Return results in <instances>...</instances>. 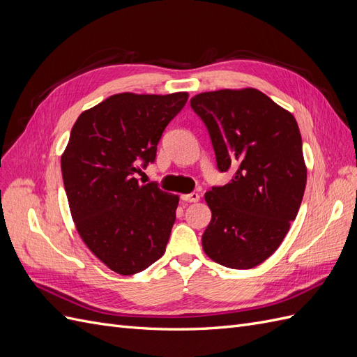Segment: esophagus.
<instances>
[{
    "mask_svg": "<svg viewBox=\"0 0 357 357\" xmlns=\"http://www.w3.org/2000/svg\"><path fill=\"white\" fill-rule=\"evenodd\" d=\"M181 199L186 201V202H198L199 201V193L192 192V193H188V195H181Z\"/></svg>",
    "mask_w": 357,
    "mask_h": 357,
    "instance_id": "1",
    "label": "esophagus"
}]
</instances>
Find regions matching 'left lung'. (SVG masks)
I'll use <instances>...</instances> for the list:
<instances>
[{
  "label": "left lung",
  "instance_id": "left-lung-1",
  "mask_svg": "<svg viewBox=\"0 0 357 357\" xmlns=\"http://www.w3.org/2000/svg\"><path fill=\"white\" fill-rule=\"evenodd\" d=\"M207 126L218 168L234 178L205 193L211 222L202 248L214 262L250 269L271 256L296 219L307 165L294 114L255 88L193 96Z\"/></svg>",
  "mask_w": 357,
  "mask_h": 357
}]
</instances>
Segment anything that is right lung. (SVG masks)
<instances>
[{"instance_id":"obj_1","label":"right lung","mask_w":357,"mask_h":357,"mask_svg":"<svg viewBox=\"0 0 357 357\" xmlns=\"http://www.w3.org/2000/svg\"><path fill=\"white\" fill-rule=\"evenodd\" d=\"M189 98L123 92L84 110L61 156L71 218L86 247L121 275L165 253L178 195L134 174L156 158L165 126Z\"/></svg>"}]
</instances>
